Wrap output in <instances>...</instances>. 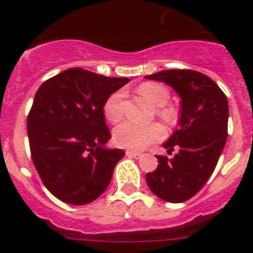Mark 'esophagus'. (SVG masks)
<instances>
[{
    "instance_id": "esophagus-1",
    "label": "esophagus",
    "mask_w": 253,
    "mask_h": 253,
    "mask_svg": "<svg viewBox=\"0 0 253 253\" xmlns=\"http://www.w3.org/2000/svg\"><path fill=\"white\" fill-rule=\"evenodd\" d=\"M126 156L131 158H140L142 157V153L140 152H133V151H126Z\"/></svg>"
}]
</instances>
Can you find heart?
<instances>
[{"label": "heart", "mask_w": 253, "mask_h": 253, "mask_svg": "<svg viewBox=\"0 0 253 253\" xmlns=\"http://www.w3.org/2000/svg\"><path fill=\"white\" fill-rule=\"evenodd\" d=\"M138 92L157 106V114L162 119L171 122L175 119V111L166 106L169 99V92L166 87L154 82H146L138 87ZM123 99L124 92L115 91L106 99L104 104V115L109 122L118 123L123 118ZM165 137V129L158 123L138 124L133 122H124L114 130V142L119 147L128 149H143Z\"/></svg>", "instance_id": "heart-1"}]
</instances>
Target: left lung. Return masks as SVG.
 <instances>
[{"label":"left lung","instance_id":"1","mask_svg":"<svg viewBox=\"0 0 253 253\" xmlns=\"http://www.w3.org/2000/svg\"><path fill=\"white\" fill-rule=\"evenodd\" d=\"M165 82L181 97L178 129L163 147L173 158L157 156L146 175L152 193L167 203H182L202 190L215 169L228 135V101L218 84L193 69H167L147 76Z\"/></svg>","mask_w":253,"mask_h":253}]
</instances>
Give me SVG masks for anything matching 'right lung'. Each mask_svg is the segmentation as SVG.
<instances>
[{"label": "right lung", "mask_w": 253, "mask_h": 253, "mask_svg": "<svg viewBox=\"0 0 253 253\" xmlns=\"http://www.w3.org/2000/svg\"><path fill=\"white\" fill-rule=\"evenodd\" d=\"M129 81L71 68L35 93L28 115L31 160L46 189L62 202L88 204L110 184L125 152L105 148L111 135L104 104Z\"/></svg>", "instance_id": "1"}]
</instances>
